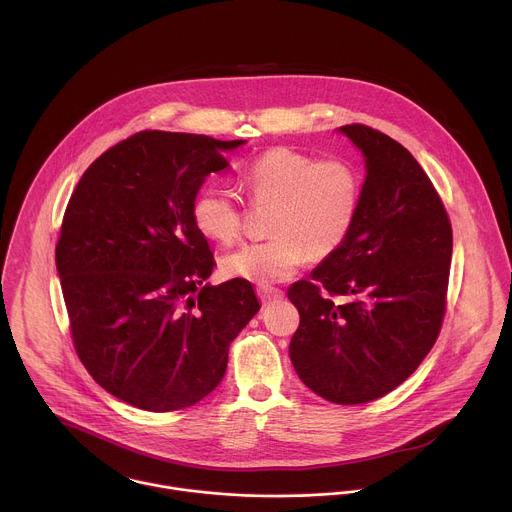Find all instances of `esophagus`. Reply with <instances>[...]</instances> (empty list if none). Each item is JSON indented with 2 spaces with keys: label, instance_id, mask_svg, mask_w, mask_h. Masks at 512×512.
<instances>
[{
  "label": "esophagus",
  "instance_id": "34e87169",
  "mask_svg": "<svg viewBox=\"0 0 512 512\" xmlns=\"http://www.w3.org/2000/svg\"><path fill=\"white\" fill-rule=\"evenodd\" d=\"M258 297L262 299L264 305H268L272 301H280L284 297V292L278 290V288H272V286H260L258 288Z\"/></svg>",
  "mask_w": 512,
  "mask_h": 512
}]
</instances>
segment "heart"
<instances>
[{
    "mask_svg": "<svg viewBox=\"0 0 512 512\" xmlns=\"http://www.w3.org/2000/svg\"><path fill=\"white\" fill-rule=\"evenodd\" d=\"M256 203H274L270 240L248 242L226 254L222 274L252 284L290 278L305 258L331 256L347 238L359 209L361 181L343 159H315L293 147H272L238 175ZM197 230L219 244H232L242 230V211L230 191L203 187L193 201Z\"/></svg>",
    "mask_w": 512,
    "mask_h": 512,
    "instance_id": "obj_1",
    "label": "heart"
}]
</instances>
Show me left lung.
Listing matches in <instances>:
<instances>
[{"mask_svg": "<svg viewBox=\"0 0 512 512\" xmlns=\"http://www.w3.org/2000/svg\"><path fill=\"white\" fill-rule=\"evenodd\" d=\"M339 134L363 153L365 183L345 242L288 290L299 311L290 359L321 398L365 404L400 386L434 347L453 234L406 147L361 124ZM333 294L346 301L335 304Z\"/></svg>", "mask_w": 512, "mask_h": 512, "instance_id": "1", "label": "left lung"}]
</instances>
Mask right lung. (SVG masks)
<instances>
[{
	"label": "right lung",
	"mask_w": 512,
	"mask_h": 512,
	"mask_svg": "<svg viewBox=\"0 0 512 512\" xmlns=\"http://www.w3.org/2000/svg\"><path fill=\"white\" fill-rule=\"evenodd\" d=\"M244 144L146 130L104 151L74 189L55 250L74 347L126 404L173 412L203 400L260 309L246 280L205 282L215 258L193 222L201 185Z\"/></svg>",
	"instance_id": "right-lung-1"
}]
</instances>
